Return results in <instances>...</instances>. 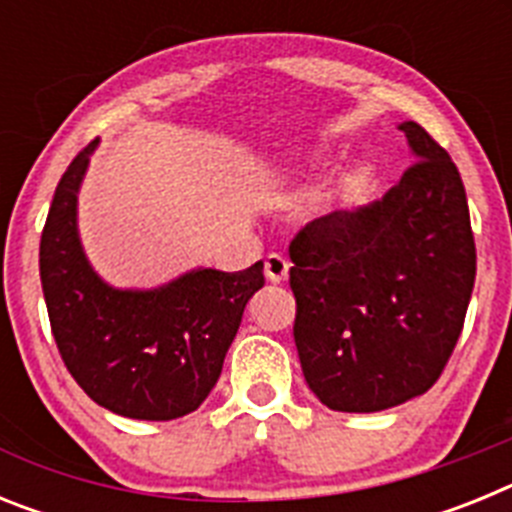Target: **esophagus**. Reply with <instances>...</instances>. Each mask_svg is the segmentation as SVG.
I'll return each instance as SVG.
<instances>
[{
	"instance_id": "1",
	"label": "esophagus",
	"mask_w": 512,
	"mask_h": 512,
	"mask_svg": "<svg viewBox=\"0 0 512 512\" xmlns=\"http://www.w3.org/2000/svg\"><path fill=\"white\" fill-rule=\"evenodd\" d=\"M266 279L274 284H282L289 274V261L284 259L282 253H269L266 256Z\"/></svg>"
}]
</instances>
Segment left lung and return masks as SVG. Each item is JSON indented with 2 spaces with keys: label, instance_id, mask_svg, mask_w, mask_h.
<instances>
[{
  "label": "left lung",
  "instance_id": "8db88e82",
  "mask_svg": "<svg viewBox=\"0 0 512 512\" xmlns=\"http://www.w3.org/2000/svg\"><path fill=\"white\" fill-rule=\"evenodd\" d=\"M413 164L374 205L330 212L289 243L302 374L338 413L428 392L464 328L477 274L467 192L446 148L402 122Z\"/></svg>",
  "mask_w": 512,
  "mask_h": 512
}]
</instances>
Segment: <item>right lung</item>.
<instances>
[{"label":"right lung","mask_w":512,"mask_h":512,"mask_svg":"<svg viewBox=\"0 0 512 512\" xmlns=\"http://www.w3.org/2000/svg\"><path fill=\"white\" fill-rule=\"evenodd\" d=\"M97 140L63 171L40 235V282L63 364L97 405L135 420H174L205 402L264 287V264L197 269L151 292L112 289L81 251L76 192Z\"/></svg>","instance_id":"obj_1"}]
</instances>
